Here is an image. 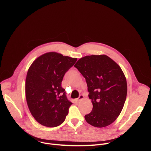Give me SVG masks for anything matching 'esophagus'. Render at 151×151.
Instances as JSON below:
<instances>
[{"label":"esophagus","instance_id":"1","mask_svg":"<svg viewBox=\"0 0 151 151\" xmlns=\"http://www.w3.org/2000/svg\"><path fill=\"white\" fill-rule=\"evenodd\" d=\"M83 97H84V96H83V95H80L79 97L76 99V101H81V100H82V99H83Z\"/></svg>","mask_w":151,"mask_h":151}]
</instances>
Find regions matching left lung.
Returning a JSON list of instances; mask_svg holds the SVG:
<instances>
[{"label": "left lung", "instance_id": "obj_1", "mask_svg": "<svg viewBox=\"0 0 151 151\" xmlns=\"http://www.w3.org/2000/svg\"><path fill=\"white\" fill-rule=\"evenodd\" d=\"M74 66L85 78L93 103V110L85 115L86 121L99 128L111 124L121 114L127 93L120 66L106 55L83 57Z\"/></svg>", "mask_w": 151, "mask_h": 151}]
</instances>
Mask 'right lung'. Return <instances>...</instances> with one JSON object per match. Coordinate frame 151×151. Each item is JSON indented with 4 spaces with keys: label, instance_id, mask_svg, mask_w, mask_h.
<instances>
[{
    "label": "right lung",
    "instance_id": "1",
    "mask_svg": "<svg viewBox=\"0 0 151 151\" xmlns=\"http://www.w3.org/2000/svg\"><path fill=\"white\" fill-rule=\"evenodd\" d=\"M76 60L50 52L37 57L30 66L26 79V101L32 116L41 125L55 127L65 120L72 103L61 82Z\"/></svg>",
    "mask_w": 151,
    "mask_h": 151
}]
</instances>
